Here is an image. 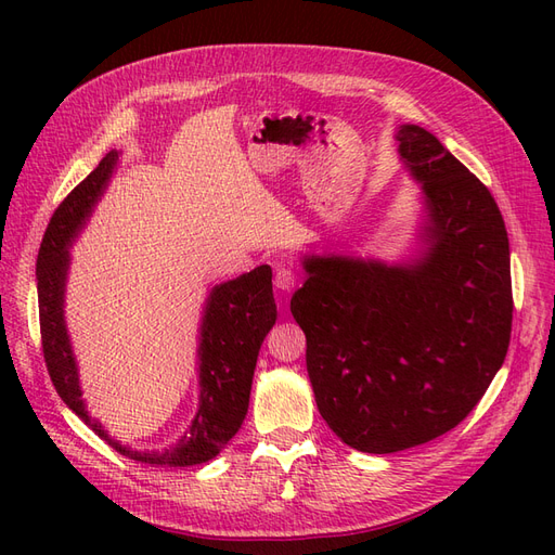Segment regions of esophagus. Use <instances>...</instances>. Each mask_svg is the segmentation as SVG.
<instances>
[{"label":"esophagus","instance_id":"34e87169","mask_svg":"<svg viewBox=\"0 0 555 555\" xmlns=\"http://www.w3.org/2000/svg\"><path fill=\"white\" fill-rule=\"evenodd\" d=\"M296 284H298V275L292 271V268H284V266L278 268V271H275V287L280 292L289 294V292L296 289Z\"/></svg>","mask_w":555,"mask_h":555}]
</instances>
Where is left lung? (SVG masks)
<instances>
[{
	"label": "left lung",
	"instance_id": "1",
	"mask_svg": "<svg viewBox=\"0 0 555 555\" xmlns=\"http://www.w3.org/2000/svg\"><path fill=\"white\" fill-rule=\"evenodd\" d=\"M426 194L422 259H306L292 298L319 414L351 449L393 453L475 410L507 357L509 238L489 188L430 131L396 133Z\"/></svg>",
	"mask_w": 555,
	"mask_h": 555
}]
</instances>
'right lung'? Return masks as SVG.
Listing matches in <instances>:
<instances>
[{
	"mask_svg": "<svg viewBox=\"0 0 555 555\" xmlns=\"http://www.w3.org/2000/svg\"><path fill=\"white\" fill-rule=\"evenodd\" d=\"M115 162L117 153L111 150L96 169L64 196L43 233L37 259V287L41 347L48 375L66 405L86 418L99 438H104L122 456L162 467L206 463L215 459L238 433L247 414L259 347L278 317L273 300V271L271 266H259L255 271L212 289L204 326H201V405L188 435L173 449L153 453L131 451L111 440L102 426L90 422L86 408H82L76 363L64 328L62 304L66 268H69L66 247L86 222L99 194L104 192Z\"/></svg>",
	"mask_w": 555,
	"mask_h": 555,
	"instance_id": "right-lung-1",
	"label": "right lung"
}]
</instances>
